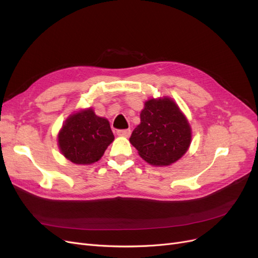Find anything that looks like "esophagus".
Returning <instances> with one entry per match:
<instances>
[{
  "label": "esophagus",
  "instance_id": "esophagus-1",
  "mask_svg": "<svg viewBox=\"0 0 258 258\" xmlns=\"http://www.w3.org/2000/svg\"><path fill=\"white\" fill-rule=\"evenodd\" d=\"M117 135H118L119 137H129L131 135V130L130 129H122V130H117L116 132Z\"/></svg>",
  "mask_w": 258,
  "mask_h": 258
}]
</instances>
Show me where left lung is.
I'll return each instance as SVG.
<instances>
[{
  "label": "left lung",
  "mask_w": 258,
  "mask_h": 258,
  "mask_svg": "<svg viewBox=\"0 0 258 258\" xmlns=\"http://www.w3.org/2000/svg\"><path fill=\"white\" fill-rule=\"evenodd\" d=\"M140 116L141 123L132 131L129 141L145 161L154 166H168L188 150L189 123L172 100H148Z\"/></svg>",
  "instance_id": "obj_1"
}]
</instances>
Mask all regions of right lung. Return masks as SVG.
<instances>
[{"mask_svg": "<svg viewBox=\"0 0 258 258\" xmlns=\"http://www.w3.org/2000/svg\"><path fill=\"white\" fill-rule=\"evenodd\" d=\"M113 141L110 122L92 108L70 116L58 136L61 153L76 165L98 161Z\"/></svg>", "mask_w": 258, "mask_h": 258, "instance_id": "add662e5", "label": "right lung"}]
</instances>
